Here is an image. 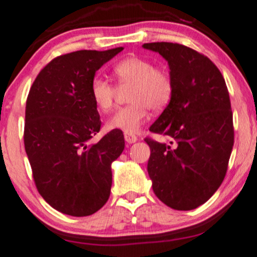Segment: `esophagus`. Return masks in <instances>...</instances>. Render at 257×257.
<instances>
[{"mask_svg":"<svg viewBox=\"0 0 257 257\" xmlns=\"http://www.w3.org/2000/svg\"><path fill=\"white\" fill-rule=\"evenodd\" d=\"M124 139H125V142L128 144H133L138 140V138L135 137L134 134H131V133H124Z\"/></svg>","mask_w":257,"mask_h":257,"instance_id":"34e87169","label":"esophagus"}]
</instances>
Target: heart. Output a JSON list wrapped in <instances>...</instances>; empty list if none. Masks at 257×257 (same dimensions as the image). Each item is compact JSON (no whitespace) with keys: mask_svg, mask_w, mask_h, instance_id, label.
I'll list each match as a JSON object with an SVG mask.
<instances>
[{"mask_svg":"<svg viewBox=\"0 0 257 257\" xmlns=\"http://www.w3.org/2000/svg\"><path fill=\"white\" fill-rule=\"evenodd\" d=\"M113 75L118 86L131 87L126 98L131 103L118 109L107 120V128L134 134L148 119L149 109L161 112L171 102L174 92L173 77L166 68L150 60L128 57L114 64ZM92 100L97 108L109 112L114 106L117 87L108 79L95 77L90 84Z\"/></svg>","mask_w":257,"mask_h":257,"instance_id":"b5f03b06","label":"heart"}]
</instances>
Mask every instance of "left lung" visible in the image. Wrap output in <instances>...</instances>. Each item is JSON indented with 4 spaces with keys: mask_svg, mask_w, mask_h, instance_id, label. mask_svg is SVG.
I'll return each mask as SVG.
<instances>
[{
    "mask_svg": "<svg viewBox=\"0 0 257 257\" xmlns=\"http://www.w3.org/2000/svg\"><path fill=\"white\" fill-rule=\"evenodd\" d=\"M170 64L171 102L150 126L170 143L145 138L154 193L174 210L205 204L223 182L234 144L233 112L222 73L202 53L173 42H150Z\"/></svg>",
    "mask_w": 257,
    "mask_h": 257,
    "instance_id": "1",
    "label": "left lung"
}]
</instances>
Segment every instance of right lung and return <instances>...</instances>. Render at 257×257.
<instances>
[{"label":"right lung","instance_id":"1","mask_svg":"<svg viewBox=\"0 0 257 257\" xmlns=\"http://www.w3.org/2000/svg\"><path fill=\"white\" fill-rule=\"evenodd\" d=\"M122 50H80L58 56L30 87L25 152L40 195L66 215H92L109 197L111 163L124 150V137L113 129L98 143H89L101 128L90 84L96 70Z\"/></svg>","mask_w":257,"mask_h":257}]
</instances>
